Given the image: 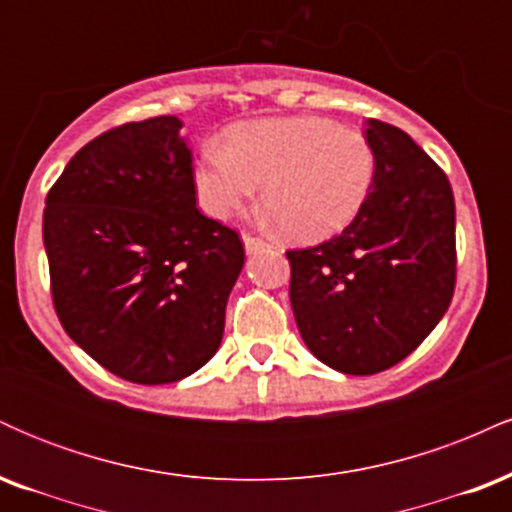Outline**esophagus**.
Masks as SVG:
<instances>
[{
    "mask_svg": "<svg viewBox=\"0 0 512 512\" xmlns=\"http://www.w3.org/2000/svg\"><path fill=\"white\" fill-rule=\"evenodd\" d=\"M243 243H245V250H248V252H257V250L267 248V240H262V238H257V236H250V233H245Z\"/></svg>",
    "mask_w": 512,
    "mask_h": 512,
    "instance_id": "esophagus-1",
    "label": "esophagus"
}]
</instances>
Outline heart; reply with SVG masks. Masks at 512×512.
I'll return each mask as SVG.
<instances>
[{
	"mask_svg": "<svg viewBox=\"0 0 512 512\" xmlns=\"http://www.w3.org/2000/svg\"><path fill=\"white\" fill-rule=\"evenodd\" d=\"M375 180L366 134L325 117L240 122L226 146H204L195 187L204 211L226 219L264 182L267 216L296 240H322L356 219Z\"/></svg>",
	"mask_w": 512,
	"mask_h": 512,
	"instance_id": "b5f03b06",
	"label": "heart"
}]
</instances>
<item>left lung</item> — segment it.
<instances>
[{
    "label": "left lung",
    "mask_w": 512,
    "mask_h": 512,
    "mask_svg": "<svg viewBox=\"0 0 512 512\" xmlns=\"http://www.w3.org/2000/svg\"><path fill=\"white\" fill-rule=\"evenodd\" d=\"M375 180L358 216L315 248L289 250L291 308L305 346L346 375L407 358L455 291V199L448 175L407 132L366 122Z\"/></svg>",
    "instance_id": "1"
}]
</instances>
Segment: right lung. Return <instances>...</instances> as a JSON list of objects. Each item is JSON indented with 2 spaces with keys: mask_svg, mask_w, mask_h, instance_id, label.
Returning <instances> with one entry per match:
<instances>
[{
  "mask_svg": "<svg viewBox=\"0 0 512 512\" xmlns=\"http://www.w3.org/2000/svg\"><path fill=\"white\" fill-rule=\"evenodd\" d=\"M175 115L113 127L50 187L43 240L64 332L129 383L187 378L219 349L245 262L233 228L197 209Z\"/></svg>",
  "mask_w": 512,
  "mask_h": 512,
  "instance_id": "1",
  "label": "right lung"
}]
</instances>
